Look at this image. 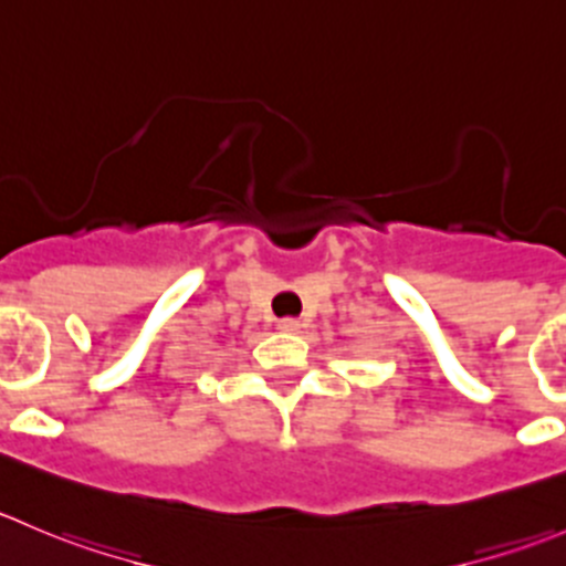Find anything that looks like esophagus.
I'll return each mask as SVG.
<instances>
[{
	"mask_svg": "<svg viewBox=\"0 0 566 566\" xmlns=\"http://www.w3.org/2000/svg\"><path fill=\"white\" fill-rule=\"evenodd\" d=\"M298 328H301V323L295 321V317H282V321H279V332L293 334V332H298Z\"/></svg>",
	"mask_w": 566,
	"mask_h": 566,
	"instance_id": "obj_1",
	"label": "esophagus"
}]
</instances>
